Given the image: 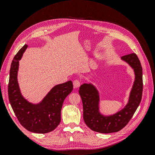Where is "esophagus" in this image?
Instances as JSON below:
<instances>
[{
	"label": "esophagus",
	"instance_id": "34e87169",
	"mask_svg": "<svg viewBox=\"0 0 155 155\" xmlns=\"http://www.w3.org/2000/svg\"><path fill=\"white\" fill-rule=\"evenodd\" d=\"M73 85L74 88H78L81 85V83L78 79H75V80L73 81Z\"/></svg>",
	"mask_w": 155,
	"mask_h": 155
}]
</instances>
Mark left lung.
Returning a JSON list of instances; mask_svg holds the SVG:
<instances>
[{"instance_id":"1","label":"left lung","mask_w":155,"mask_h":155,"mask_svg":"<svg viewBox=\"0 0 155 155\" xmlns=\"http://www.w3.org/2000/svg\"><path fill=\"white\" fill-rule=\"evenodd\" d=\"M134 70L135 79L125 107L116 113L104 116L100 113V96L96 88L91 83H84L79 93L83 107V120L91 130L100 133L118 132L129 123L142 100L143 91L142 67L137 54L125 55L121 58Z\"/></svg>"}]
</instances>
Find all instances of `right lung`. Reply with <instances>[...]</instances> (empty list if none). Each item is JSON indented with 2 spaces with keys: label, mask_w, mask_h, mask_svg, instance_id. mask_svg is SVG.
<instances>
[{
  "label": "right lung",
  "mask_w": 155,
  "mask_h": 155,
  "mask_svg": "<svg viewBox=\"0 0 155 155\" xmlns=\"http://www.w3.org/2000/svg\"><path fill=\"white\" fill-rule=\"evenodd\" d=\"M28 47L25 45L14 57L10 70L8 83L9 101L22 126L32 133L45 134L54 130L61 121V110L65 98L73 90L68 81L55 85L37 104L28 101L21 94L17 81L18 65Z\"/></svg>",
  "instance_id": "obj_1"
}]
</instances>
